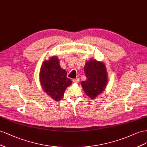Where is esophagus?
Wrapping results in <instances>:
<instances>
[{
	"label": "esophagus",
	"instance_id": "34e87169",
	"mask_svg": "<svg viewBox=\"0 0 147 147\" xmlns=\"http://www.w3.org/2000/svg\"><path fill=\"white\" fill-rule=\"evenodd\" d=\"M79 81H80V79H79V78H77L76 79H74L73 80V82H79Z\"/></svg>",
	"mask_w": 147,
	"mask_h": 147
}]
</instances>
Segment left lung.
Here are the masks:
<instances>
[{
	"label": "left lung",
	"mask_w": 147,
	"mask_h": 147,
	"mask_svg": "<svg viewBox=\"0 0 147 147\" xmlns=\"http://www.w3.org/2000/svg\"><path fill=\"white\" fill-rule=\"evenodd\" d=\"M84 72L87 79L82 81L81 85L87 96L95 98L105 90L107 83L105 66L97 60H90L86 63Z\"/></svg>",
	"instance_id": "obj_1"
}]
</instances>
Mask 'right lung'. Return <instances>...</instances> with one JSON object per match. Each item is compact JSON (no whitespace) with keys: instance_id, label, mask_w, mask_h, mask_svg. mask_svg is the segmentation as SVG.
<instances>
[{"instance_id":"add662e5","label":"right lung","mask_w":147,"mask_h":147,"mask_svg":"<svg viewBox=\"0 0 147 147\" xmlns=\"http://www.w3.org/2000/svg\"><path fill=\"white\" fill-rule=\"evenodd\" d=\"M66 71L60 68L57 57H52L42 65L40 81L43 90L55 101H59L72 81L66 77Z\"/></svg>"}]
</instances>
